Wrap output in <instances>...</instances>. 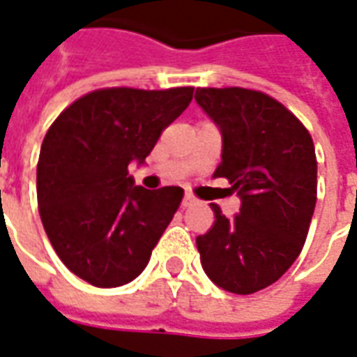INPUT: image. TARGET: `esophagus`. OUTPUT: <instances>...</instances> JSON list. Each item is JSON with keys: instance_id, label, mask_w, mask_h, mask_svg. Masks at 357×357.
<instances>
[{"instance_id": "34e87169", "label": "esophagus", "mask_w": 357, "mask_h": 357, "mask_svg": "<svg viewBox=\"0 0 357 357\" xmlns=\"http://www.w3.org/2000/svg\"><path fill=\"white\" fill-rule=\"evenodd\" d=\"M196 204V198L192 196V194H184V198H183V207H190Z\"/></svg>"}]
</instances>
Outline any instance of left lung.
<instances>
[{
  "label": "left lung",
  "mask_w": 357,
  "mask_h": 357,
  "mask_svg": "<svg viewBox=\"0 0 357 357\" xmlns=\"http://www.w3.org/2000/svg\"><path fill=\"white\" fill-rule=\"evenodd\" d=\"M196 102L223 134V176L240 213L215 221L196 238L202 267L217 287L254 294L279 280L304 248L317 202L312 134L275 98L248 88H198Z\"/></svg>",
  "instance_id": "8db88e82"
}]
</instances>
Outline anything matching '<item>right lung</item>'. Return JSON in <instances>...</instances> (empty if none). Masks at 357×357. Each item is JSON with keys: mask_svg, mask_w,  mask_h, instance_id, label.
Instances as JSON below:
<instances>
[{"mask_svg": "<svg viewBox=\"0 0 357 357\" xmlns=\"http://www.w3.org/2000/svg\"><path fill=\"white\" fill-rule=\"evenodd\" d=\"M192 93V86L100 88L70 103L45 134L40 217L59 259L93 287L136 279L181 206V186H134L128 163H144Z\"/></svg>", "mask_w": 357, "mask_h": 357, "instance_id": "1", "label": "right lung"}]
</instances>
